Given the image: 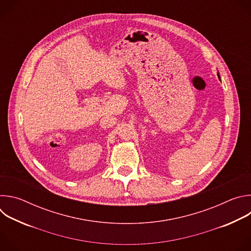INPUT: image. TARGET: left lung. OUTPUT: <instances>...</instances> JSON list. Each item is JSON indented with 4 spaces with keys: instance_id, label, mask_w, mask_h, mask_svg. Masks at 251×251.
Here are the masks:
<instances>
[{
    "instance_id": "1",
    "label": "left lung",
    "mask_w": 251,
    "mask_h": 251,
    "mask_svg": "<svg viewBox=\"0 0 251 251\" xmlns=\"http://www.w3.org/2000/svg\"><path fill=\"white\" fill-rule=\"evenodd\" d=\"M218 76H219V78H220V80H221V76H220V74L218 73Z\"/></svg>"
}]
</instances>
